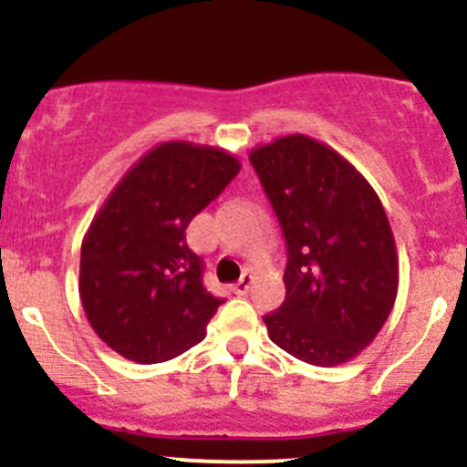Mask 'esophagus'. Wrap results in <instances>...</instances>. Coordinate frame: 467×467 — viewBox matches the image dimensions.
Wrapping results in <instances>:
<instances>
[{
    "instance_id": "esophagus-1",
    "label": "esophagus",
    "mask_w": 467,
    "mask_h": 467,
    "mask_svg": "<svg viewBox=\"0 0 467 467\" xmlns=\"http://www.w3.org/2000/svg\"><path fill=\"white\" fill-rule=\"evenodd\" d=\"M253 278H255V275H253V271H246V274H244L242 278H239L237 283L233 285V292H234V294H239V296H244V294H246L248 289H251Z\"/></svg>"
}]
</instances>
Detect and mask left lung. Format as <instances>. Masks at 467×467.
Segmentation results:
<instances>
[{
    "label": "left lung",
    "mask_w": 467,
    "mask_h": 467,
    "mask_svg": "<svg viewBox=\"0 0 467 467\" xmlns=\"http://www.w3.org/2000/svg\"><path fill=\"white\" fill-rule=\"evenodd\" d=\"M251 164L287 244L285 301L262 317L271 342L317 368L356 358L386 324L400 283L377 192L333 148L303 134L255 148Z\"/></svg>",
    "instance_id": "1"
}]
</instances>
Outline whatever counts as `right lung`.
I'll return each mask as SVG.
<instances>
[{
	"label": "right lung",
	"mask_w": 467,
	"mask_h": 467,
	"mask_svg": "<svg viewBox=\"0 0 467 467\" xmlns=\"http://www.w3.org/2000/svg\"><path fill=\"white\" fill-rule=\"evenodd\" d=\"M242 164L221 148L169 141L125 173L95 214L79 262V296L102 342L134 363H164L205 337L223 298L202 285L187 225Z\"/></svg>",
	"instance_id": "add662e5"
}]
</instances>
